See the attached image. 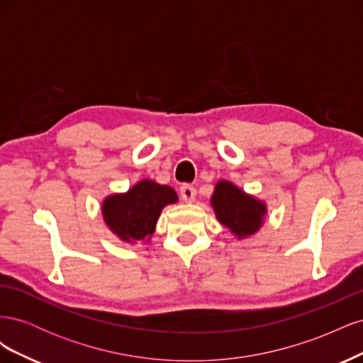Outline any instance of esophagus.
<instances>
[{"instance_id":"34e87169","label":"esophagus","mask_w":363,"mask_h":363,"mask_svg":"<svg viewBox=\"0 0 363 363\" xmlns=\"http://www.w3.org/2000/svg\"><path fill=\"white\" fill-rule=\"evenodd\" d=\"M180 195H182V200L186 203H192L195 200V195H196V189L194 188L192 184H183L180 188Z\"/></svg>"}]
</instances>
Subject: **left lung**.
<instances>
[{
	"mask_svg": "<svg viewBox=\"0 0 363 363\" xmlns=\"http://www.w3.org/2000/svg\"><path fill=\"white\" fill-rule=\"evenodd\" d=\"M212 206L219 223L232 230L238 238L255 233L265 215V206L228 182L216 184Z\"/></svg>",
	"mask_w": 363,
	"mask_h": 363,
	"instance_id": "left-lung-1",
	"label": "left lung"
}]
</instances>
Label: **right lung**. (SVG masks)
Masks as SVG:
<instances>
[{
    "mask_svg": "<svg viewBox=\"0 0 363 363\" xmlns=\"http://www.w3.org/2000/svg\"><path fill=\"white\" fill-rule=\"evenodd\" d=\"M177 201L169 186L142 180L127 194L112 195L103 204L106 224L123 240L150 239L162 208Z\"/></svg>",
    "mask_w": 363,
    "mask_h": 363,
    "instance_id": "right-lung-1",
    "label": "right lung"
}]
</instances>
